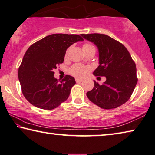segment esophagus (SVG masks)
I'll list each match as a JSON object with an SVG mask.
<instances>
[{"label": "esophagus", "mask_w": 155, "mask_h": 155, "mask_svg": "<svg viewBox=\"0 0 155 155\" xmlns=\"http://www.w3.org/2000/svg\"><path fill=\"white\" fill-rule=\"evenodd\" d=\"M75 81L77 83H80L81 82H82V79H78V78H76Z\"/></svg>", "instance_id": "34e87169"}]
</instances>
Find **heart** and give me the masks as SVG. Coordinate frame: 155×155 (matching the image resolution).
Segmentation results:
<instances>
[{
    "label": "heart",
    "instance_id": "heart-1",
    "mask_svg": "<svg viewBox=\"0 0 155 155\" xmlns=\"http://www.w3.org/2000/svg\"><path fill=\"white\" fill-rule=\"evenodd\" d=\"M92 48H95L93 45L90 44V43H84L83 45L82 49L84 51H87L88 49H92ZM68 50L67 51V53H66V55H67ZM89 68L87 67H85V66L81 65L79 64H75L73 65L70 68L69 72L71 75L75 76L77 78H82L84 76H85L87 74Z\"/></svg>",
    "mask_w": 155,
    "mask_h": 155
}]
</instances>
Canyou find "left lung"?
<instances>
[{
    "instance_id": "8db88e82",
    "label": "left lung",
    "mask_w": 155,
    "mask_h": 155,
    "mask_svg": "<svg viewBox=\"0 0 155 155\" xmlns=\"http://www.w3.org/2000/svg\"><path fill=\"white\" fill-rule=\"evenodd\" d=\"M92 42L99 50L100 65L93 74L105 76L106 82L88 91L90 101L104 109H113L126 103L137 83L136 64L125 46L105 34H81Z\"/></svg>"
}]
</instances>
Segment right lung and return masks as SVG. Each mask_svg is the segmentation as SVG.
<instances>
[{
	"label": "right lung",
	"mask_w": 155,
	"mask_h": 155,
	"mask_svg": "<svg viewBox=\"0 0 155 155\" xmlns=\"http://www.w3.org/2000/svg\"><path fill=\"white\" fill-rule=\"evenodd\" d=\"M79 35L55 34L29 47L18 68L22 93L33 106L45 110L57 108L67 100L75 80L67 75L59 82L54 70L64 62L67 48L82 41Z\"/></svg>",
	"instance_id": "1"
}]
</instances>
